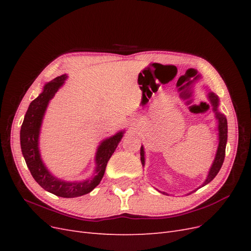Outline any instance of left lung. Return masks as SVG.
I'll use <instances>...</instances> for the list:
<instances>
[{"label": "left lung", "mask_w": 251, "mask_h": 251, "mask_svg": "<svg viewBox=\"0 0 251 251\" xmlns=\"http://www.w3.org/2000/svg\"><path fill=\"white\" fill-rule=\"evenodd\" d=\"M206 90H207V98H208V100L210 101V103L212 105V111H214V113H215L217 123H218L217 130H218V140L219 141H218V148H217V151H216V156H215L214 161H212V164H211L210 169L208 171L207 177H206V179L204 180L203 183L200 185V187H198L197 189H199V188L205 186L206 184H208L209 182L217 176V174L219 173V171L221 170V166L224 162L225 149H226V143H227V119H226L224 114H222L221 112H219V104H220L219 97L214 92H211L210 90H208V88ZM144 155H146V154H144V148L141 146L140 160H141L142 166H144V164H146V156H144ZM197 189H195V191L191 192L189 194L196 192ZM161 193L164 194V195H168L164 192H161ZM189 194H187V195H189Z\"/></svg>", "instance_id": "obj_1"}]
</instances>
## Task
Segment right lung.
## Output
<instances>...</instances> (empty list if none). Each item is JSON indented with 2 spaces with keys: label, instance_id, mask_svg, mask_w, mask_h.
Segmentation results:
<instances>
[{
  "label": "right lung",
  "instance_id": "right-lung-1",
  "mask_svg": "<svg viewBox=\"0 0 251 251\" xmlns=\"http://www.w3.org/2000/svg\"><path fill=\"white\" fill-rule=\"evenodd\" d=\"M67 74L45 83L42 93L29 104L24 121L21 126L20 140L22 154L34 180L45 191L63 198H75L92 192L100 183L109 159L124 137L125 130L103 139L95 153V169L92 176L83 181H66L53 176L45 165L40 151V134L45 113L50 100L64 86Z\"/></svg>",
  "mask_w": 251,
  "mask_h": 251
}]
</instances>
